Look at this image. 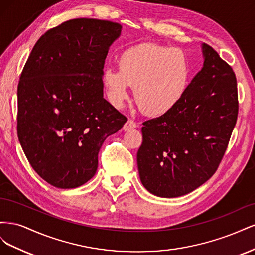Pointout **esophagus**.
I'll return each mask as SVG.
<instances>
[{
  "mask_svg": "<svg viewBox=\"0 0 255 255\" xmlns=\"http://www.w3.org/2000/svg\"><path fill=\"white\" fill-rule=\"evenodd\" d=\"M137 127H138V125H137V123H136L134 120L128 119V120L125 123V126H123V129H125V130H129V129L135 128H137Z\"/></svg>",
  "mask_w": 255,
  "mask_h": 255,
  "instance_id": "34e87169",
  "label": "esophagus"
}]
</instances>
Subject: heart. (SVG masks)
Wrapping results in <instances>:
<instances>
[{
  "label": "heart",
  "mask_w": 255,
  "mask_h": 255,
  "mask_svg": "<svg viewBox=\"0 0 255 255\" xmlns=\"http://www.w3.org/2000/svg\"><path fill=\"white\" fill-rule=\"evenodd\" d=\"M117 66L118 71L110 69L103 75L107 96L116 107L122 106L130 87L140 110L159 117L180 103L189 86V63L179 49L139 43L123 51Z\"/></svg>",
  "instance_id": "1"
}]
</instances>
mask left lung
I'll use <instances>...</instances> for the list:
<instances>
[{"label":"left lung","mask_w":255,"mask_h":255,"mask_svg":"<svg viewBox=\"0 0 255 255\" xmlns=\"http://www.w3.org/2000/svg\"><path fill=\"white\" fill-rule=\"evenodd\" d=\"M186 94L169 113L144 121L138 171L151 194H189L217 171L238 116L236 76L211 45Z\"/></svg>","instance_id":"8db88e82"}]
</instances>
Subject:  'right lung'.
Segmentation results:
<instances>
[{
  "instance_id": "add662e5",
  "label": "right lung",
  "mask_w": 255,
  "mask_h": 255,
  "mask_svg": "<svg viewBox=\"0 0 255 255\" xmlns=\"http://www.w3.org/2000/svg\"><path fill=\"white\" fill-rule=\"evenodd\" d=\"M117 22L71 19L47 30L34 45L18 84L17 132L41 179L75 188L98 169L110 135L128 121L103 98V68Z\"/></svg>"
}]
</instances>
